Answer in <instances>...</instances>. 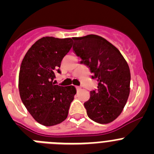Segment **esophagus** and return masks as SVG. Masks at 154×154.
<instances>
[{
	"label": "esophagus",
	"mask_w": 154,
	"mask_h": 154,
	"mask_svg": "<svg viewBox=\"0 0 154 154\" xmlns=\"http://www.w3.org/2000/svg\"><path fill=\"white\" fill-rule=\"evenodd\" d=\"M75 88H76V90H77V91H79V90L80 89H81V88H80L79 86H76Z\"/></svg>",
	"instance_id": "34e87169"
}]
</instances>
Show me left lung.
<instances>
[{"mask_svg": "<svg viewBox=\"0 0 154 154\" xmlns=\"http://www.w3.org/2000/svg\"><path fill=\"white\" fill-rule=\"evenodd\" d=\"M74 40L73 51L98 82L96 90L84 103L87 115L98 123L106 124L120 115L130 95V71L120 51L108 41L96 35Z\"/></svg>", "mask_w": 154, "mask_h": 154, "instance_id": "obj_1", "label": "left lung"}]
</instances>
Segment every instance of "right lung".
Instances as JSON below:
<instances>
[{
    "label": "right lung",
    "mask_w": 154,
    "mask_h": 154,
    "mask_svg": "<svg viewBox=\"0 0 154 154\" xmlns=\"http://www.w3.org/2000/svg\"><path fill=\"white\" fill-rule=\"evenodd\" d=\"M72 38L44 37L31 46L21 62L18 88L21 101L40 124L55 126L68 116L76 89L55 85V73L70 51Z\"/></svg>",
    "instance_id": "right-lung-1"
}]
</instances>
